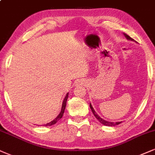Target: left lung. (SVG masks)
I'll return each mask as SVG.
<instances>
[{"label":"left lung","instance_id":"1","mask_svg":"<svg viewBox=\"0 0 155 155\" xmlns=\"http://www.w3.org/2000/svg\"><path fill=\"white\" fill-rule=\"evenodd\" d=\"M124 36H125V37H127V39L131 40V41H134V39H132V38H131L130 37H129V35H127V34H124ZM90 108H91V110H92L93 114H94L95 117L97 119H98V121H100L101 124H104V125H105V126H108V127H114V126H116V125H118V124H119L121 123V121H120V122H116V123H114V122H109V121H105V120L103 119V118H101L100 117V116H99L98 115V114H97V113L95 111L94 108H93V106H92V105H91V104H90Z\"/></svg>","mask_w":155,"mask_h":155}]
</instances>
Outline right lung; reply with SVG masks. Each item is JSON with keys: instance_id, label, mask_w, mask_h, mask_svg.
Listing matches in <instances>:
<instances>
[{"instance_id": "obj_1", "label": "right lung", "mask_w": 155, "mask_h": 155, "mask_svg": "<svg viewBox=\"0 0 155 155\" xmlns=\"http://www.w3.org/2000/svg\"><path fill=\"white\" fill-rule=\"evenodd\" d=\"M68 93H67L65 98H64V101H63L62 102V109H61V111L60 113V114H59L58 116H57L56 118H54L53 121H51V122H49V123H47L46 124H43V127H49V126H51V125H54L57 123V121H59V120L61 119L63 116V114H64V109H65V107H66V103H67V100H68Z\"/></svg>"}]
</instances>
